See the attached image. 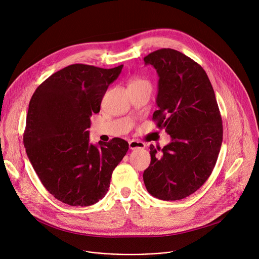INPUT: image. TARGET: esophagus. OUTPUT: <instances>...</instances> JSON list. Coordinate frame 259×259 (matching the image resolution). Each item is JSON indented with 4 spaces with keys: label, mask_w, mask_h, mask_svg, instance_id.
I'll use <instances>...</instances> for the list:
<instances>
[{
    "label": "esophagus",
    "mask_w": 259,
    "mask_h": 259,
    "mask_svg": "<svg viewBox=\"0 0 259 259\" xmlns=\"http://www.w3.org/2000/svg\"><path fill=\"white\" fill-rule=\"evenodd\" d=\"M129 147L130 150H143L146 147L145 143L139 140H131L129 141Z\"/></svg>",
    "instance_id": "34e87169"
}]
</instances>
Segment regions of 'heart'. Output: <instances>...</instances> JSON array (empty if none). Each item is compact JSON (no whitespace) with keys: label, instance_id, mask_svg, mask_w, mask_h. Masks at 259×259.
<instances>
[{"label":"heart","instance_id":"heart-1","mask_svg":"<svg viewBox=\"0 0 259 259\" xmlns=\"http://www.w3.org/2000/svg\"><path fill=\"white\" fill-rule=\"evenodd\" d=\"M141 82H144V81H141V80H136V81L132 82L131 84H137V83H141Z\"/></svg>","mask_w":259,"mask_h":259}]
</instances>
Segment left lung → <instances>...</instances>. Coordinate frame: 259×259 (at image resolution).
I'll return each mask as SVG.
<instances>
[{"label":"left lung","instance_id":"obj_1","mask_svg":"<svg viewBox=\"0 0 259 259\" xmlns=\"http://www.w3.org/2000/svg\"><path fill=\"white\" fill-rule=\"evenodd\" d=\"M143 60L159 76L158 110L153 119L172 138L162 150L150 146L144 186L160 200H181L199 190L211 175L223 142V120L200 64L169 48L154 51Z\"/></svg>","mask_w":259,"mask_h":259}]
</instances>
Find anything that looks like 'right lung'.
I'll list each match as a JSON object with an SVG mask.
<instances>
[{
	"label": "right lung",
	"mask_w": 259,
	"mask_h": 259,
	"mask_svg": "<svg viewBox=\"0 0 259 259\" xmlns=\"http://www.w3.org/2000/svg\"><path fill=\"white\" fill-rule=\"evenodd\" d=\"M122 68L123 64L109 69L71 64L53 73L31 96L25 151L45 189L62 203L84 207L102 199L129 149L121 138L94 145L87 130Z\"/></svg>",
	"instance_id": "1"
}]
</instances>
